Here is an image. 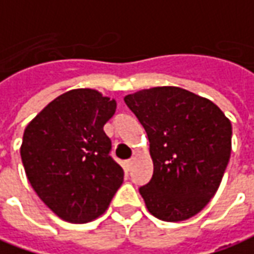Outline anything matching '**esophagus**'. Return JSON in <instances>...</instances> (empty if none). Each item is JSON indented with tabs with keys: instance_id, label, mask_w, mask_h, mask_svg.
<instances>
[{
	"instance_id": "obj_1",
	"label": "esophagus",
	"mask_w": 254,
	"mask_h": 254,
	"mask_svg": "<svg viewBox=\"0 0 254 254\" xmlns=\"http://www.w3.org/2000/svg\"><path fill=\"white\" fill-rule=\"evenodd\" d=\"M133 162H134V158H130V159H127V162H125V164H127V170H129V169H130V168H132Z\"/></svg>"
}]
</instances>
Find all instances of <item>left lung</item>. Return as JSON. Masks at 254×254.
Wrapping results in <instances>:
<instances>
[{"label":"left lung","mask_w":254,"mask_h":254,"mask_svg":"<svg viewBox=\"0 0 254 254\" xmlns=\"http://www.w3.org/2000/svg\"><path fill=\"white\" fill-rule=\"evenodd\" d=\"M144 127L154 173L139 189L148 212L183 221L216 194L231 154V122L210 100L177 86L125 96Z\"/></svg>","instance_id":"1"}]
</instances>
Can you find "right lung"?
<instances>
[{
  "label": "right lung",
  "instance_id": "1",
  "mask_svg": "<svg viewBox=\"0 0 254 254\" xmlns=\"http://www.w3.org/2000/svg\"><path fill=\"white\" fill-rule=\"evenodd\" d=\"M117 103L93 89L65 92L30 122L22 162L31 187L65 221L86 223L107 209L124 182L103 127Z\"/></svg>",
  "mask_w": 254,
  "mask_h": 254
}]
</instances>
